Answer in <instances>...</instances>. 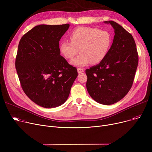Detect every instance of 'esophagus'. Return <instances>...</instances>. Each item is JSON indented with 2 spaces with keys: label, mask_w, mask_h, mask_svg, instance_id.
Returning <instances> with one entry per match:
<instances>
[{
  "label": "esophagus",
  "mask_w": 152,
  "mask_h": 152,
  "mask_svg": "<svg viewBox=\"0 0 152 152\" xmlns=\"http://www.w3.org/2000/svg\"><path fill=\"white\" fill-rule=\"evenodd\" d=\"M77 72H78V73H83V72H84V69L78 68H77Z\"/></svg>",
  "instance_id": "1"
}]
</instances>
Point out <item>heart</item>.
Instances as JSON below:
<instances>
[{"label": "heart", "mask_w": 152, "mask_h": 152, "mask_svg": "<svg viewBox=\"0 0 152 152\" xmlns=\"http://www.w3.org/2000/svg\"><path fill=\"white\" fill-rule=\"evenodd\" d=\"M71 42L63 41L60 44V51L64 57L72 59L71 64L77 66H84L91 62L97 64L107 55L112 42V37L107 30L97 28L79 27L69 34Z\"/></svg>", "instance_id": "1"}]
</instances>
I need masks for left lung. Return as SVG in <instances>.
I'll return each instance as SVG.
<instances>
[{
	"label": "left lung",
	"instance_id": "8db88e82",
	"mask_svg": "<svg viewBox=\"0 0 152 152\" xmlns=\"http://www.w3.org/2000/svg\"><path fill=\"white\" fill-rule=\"evenodd\" d=\"M113 42L105 59L86 70L87 90L91 97L103 105H111L121 100L133 84L139 57L134 39L121 25L113 21Z\"/></svg>",
	"mask_w": 152,
	"mask_h": 152
}]
</instances>
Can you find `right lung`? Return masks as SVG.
<instances>
[{
    "label": "right lung",
    "mask_w": 152,
    "mask_h": 152,
    "mask_svg": "<svg viewBox=\"0 0 152 152\" xmlns=\"http://www.w3.org/2000/svg\"><path fill=\"white\" fill-rule=\"evenodd\" d=\"M69 27L41 25L21 38L15 68L22 89L37 105L60 106L68 98L77 76L76 68L60 55L59 41Z\"/></svg>",
    "instance_id": "right-lung-1"
}]
</instances>
